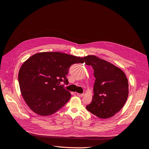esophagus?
<instances>
[{"instance_id": "34e87169", "label": "esophagus", "mask_w": 149, "mask_h": 149, "mask_svg": "<svg viewBox=\"0 0 149 149\" xmlns=\"http://www.w3.org/2000/svg\"><path fill=\"white\" fill-rule=\"evenodd\" d=\"M77 95L79 96V97H82L84 95L83 93H77Z\"/></svg>"}]
</instances>
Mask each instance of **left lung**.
Returning <instances> with one entry per match:
<instances>
[{
	"label": "left lung",
	"mask_w": 149,
	"mask_h": 149,
	"mask_svg": "<svg viewBox=\"0 0 149 149\" xmlns=\"http://www.w3.org/2000/svg\"><path fill=\"white\" fill-rule=\"evenodd\" d=\"M86 64L94 70L95 81L91 104L86 108L98 118L106 119L118 112L129 95L128 80L119 68L95 56L84 57Z\"/></svg>",
	"instance_id": "left-lung-1"
}]
</instances>
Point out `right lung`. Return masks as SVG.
Returning <instances> with one entry per match:
<instances>
[{
  "instance_id": "1",
  "label": "right lung",
  "mask_w": 149,
  "mask_h": 149,
  "mask_svg": "<svg viewBox=\"0 0 149 149\" xmlns=\"http://www.w3.org/2000/svg\"><path fill=\"white\" fill-rule=\"evenodd\" d=\"M83 58L60 52L37 53L20 68L18 80L22 95L28 107L41 116L56 113L71 94L61 82L68 83L69 67L83 63Z\"/></svg>"
}]
</instances>
